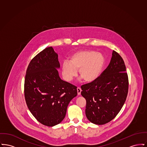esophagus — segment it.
Here are the masks:
<instances>
[{
  "instance_id": "esophagus-1",
  "label": "esophagus",
  "mask_w": 147,
  "mask_h": 147,
  "mask_svg": "<svg viewBox=\"0 0 147 147\" xmlns=\"http://www.w3.org/2000/svg\"><path fill=\"white\" fill-rule=\"evenodd\" d=\"M77 92H78V95H80L81 92H82V89L80 87H78L77 88Z\"/></svg>"
}]
</instances>
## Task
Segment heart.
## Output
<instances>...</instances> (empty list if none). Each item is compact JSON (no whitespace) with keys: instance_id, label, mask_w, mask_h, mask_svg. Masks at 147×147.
I'll use <instances>...</instances> for the list:
<instances>
[{"instance_id":"1","label":"heart","mask_w":147,"mask_h":147,"mask_svg":"<svg viewBox=\"0 0 147 147\" xmlns=\"http://www.w3.org/2000/svg\"><path fill=\"white\" fill-rule=\"evenodd\" d=\"M104 64V57L100 53L91 50H82L74 53L69 61H64L62 68L64 78L71 81L79 74L86 82L98 78Z\"/></svg>"}]
</instances>
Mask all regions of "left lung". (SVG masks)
Returning a JSON list of instances; mask_svg holds the SVG:
<instances>
[{"label": "left lung", "mask_w": 147, "mask_h": 147, "mask_svg": "<svg viewBox=\"0 0 147 147\" xmlns=\"http://www.w3.org/2000/svg\"><path fill=\"white\" fill-rule=\"evenodd\" d=\"M108 67L96 79L81 86L86 99L85 114L91 123L101 125L111 121L121 110L128 90L125 62L113 51Z\"/></svg>", "instance_id": "obj_1"}]
</instances>
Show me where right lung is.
<instances>
[{"mask_svg":"<svg viewBox=\"0 0 147 147\" xmlns=\"http://www.w3.org/2000/svg\"><path fill=\"white\" fill-rule=\"evenodd\" d=\"M60 64L52 47L43 49L31 61L24 83L29 110L39 122L52 127L65 116L68 105L77 95V86L63 81L57 69Z\"/></svg>","mask_w":147,"mask_h":147,"instance_id":"1","label":"right lung"}]
</instances>
